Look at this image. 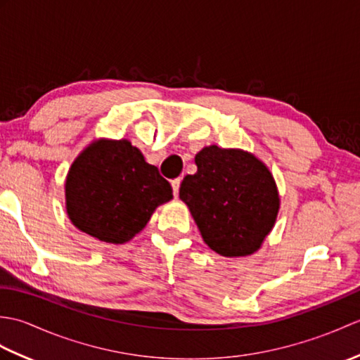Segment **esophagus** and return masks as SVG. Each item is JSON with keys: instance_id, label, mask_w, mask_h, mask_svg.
<instances>
[{"instance_id": "34e87169", "label": "esophagus", "mask_w": 360, "mask_h": 360, "mask_svg": "<svg viewBox=\"0 0 360 360\" xmlns=\"http://www.w3.org/2000/svg\"><path fill=\"white\" fill-rule=\"evenodd\" d=\"M179 186H181V178H176L172 181V188H173L174 196H178L179 193Z\"/></svg>"}]
</instances>
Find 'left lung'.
<instances>
[{"mask_svg": "<svg viewBox=\"0 0 360 360\" xmlns=\"http://www.w3.org/2000/svg\"><path fill=\"white\" fill-rule=\"evenodd\" d=\"M198 170L187 174L179 198L187 204L204 243L223 257L257 252L275 224L280 196L274 176L252 153L204 147Z\"/></svg>", "mask_w": 360, "mask_h": 360, "instance_id": "1", "label": "left lung"}]
</instances>
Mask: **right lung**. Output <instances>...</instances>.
<instances>
[{
    "instance_id": "1",
    "label": "right lung",
    "mask_w": 360,
    "mask_h": 360,
    "mask_svg": "<svg viewBox=\"0 0 360 360\" xmlns=\"http://www.w3.org/2000/svg\"><path fill=\"white\" fill-rule=\"evenodd\" d=\"M66 212L79 231L124 244L147 226L158 205L173 198L158 167L127 139H98L75 158L65 184Z\"/></svg>"
}]
</instances>
